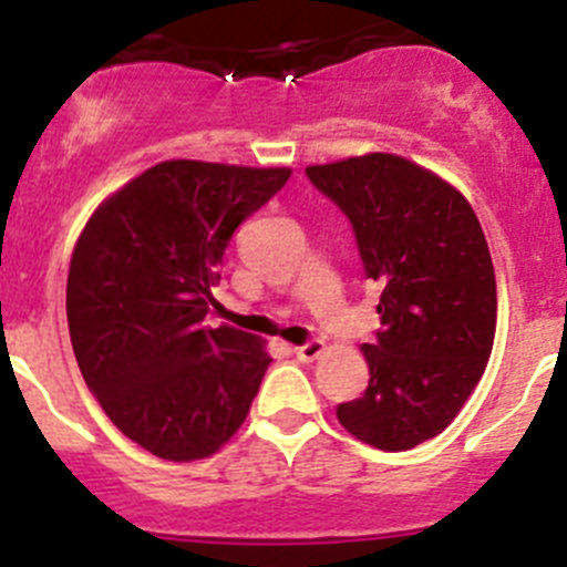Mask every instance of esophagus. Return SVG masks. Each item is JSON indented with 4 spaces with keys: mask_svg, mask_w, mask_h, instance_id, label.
<instances>
[{
    "mask_svg": "<svg viewBox=\"0 0 567 567\" xmlns=\"http://www.w3.org/2000/svg\"><path fill=\"white\" fill-rule=\"evenodd\" d=\"M323 349H327V343L318 338H312V340H307V343L295 346V358L303 360V363H312L315 358H320V354H323Z\"/></svg>",
    "mask_w": 567,
    "mask_h": 567,
    "instance_id": "1",
    "label": "esophagus"
}]
</instances>
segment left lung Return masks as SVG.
Returning a JSON list of instances; mask_svg holds the SVG:
<instances>
[{
    "mask_svg": "<svg viewBox=\"0 0 567 567\" xmlns=\"http://www.w3.org/2000/svg\"><path fill=\"white\" fill-rule=\"evenodd\" d=\"M307 178L349 218L380 287L369 385L338 420L374 449H414L457 417L491 358L497 280L483 227L452 184L392 153L318 164Z\"/></svg>",
    "mask_w": 567,
    "mask_h": 567,
    "instance_id": "8db88e82",
    "label": "left lung"
}]
</instances>
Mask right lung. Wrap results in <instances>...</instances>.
I'll list each match as a JSON object with an SVG mask.
<instances>
[{
  "label": "right lung",
  "mask_w": 567,
  "mask_h": 567,
  "mask_svg": "<svg viewBox=\"0 0 567 567\" xmlns=\"http://www.w3.org/2000/svg\"><path fill=\"white\" fill-rule=\"evenodd\" d=\"M292 169L162 162L93 213L68 275L73 354L124 437L173 463L215 454L247 420L269 358L204 323L235 229Z\"/></svg>",
  "instance_id": "obj_1"
}]
</instances>
